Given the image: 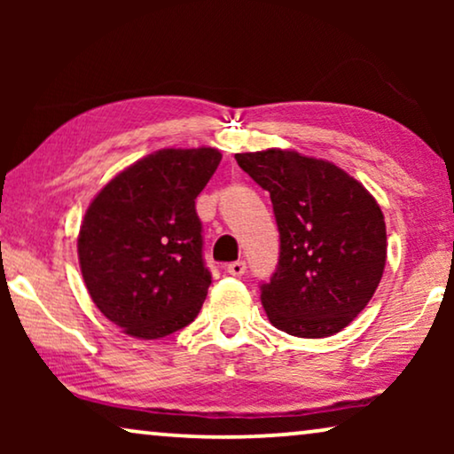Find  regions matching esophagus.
Listing matches in <instances>:
<instances>
[{"mask_svg":"<svg viewBox=\"0 0 454 454\" xmlns=\"http://www.w3.org/2000/svg\"><path fill=\"white\" fill-rule=\"evenodd\" d=\"M225 270L233 277H241L246 272V262H244V260H235V262H229L225 266Z\"/></svg>","mask_w":454,"mask_h":454,"instance_id":"34e87169","label":"esophagus"}]
</instances>
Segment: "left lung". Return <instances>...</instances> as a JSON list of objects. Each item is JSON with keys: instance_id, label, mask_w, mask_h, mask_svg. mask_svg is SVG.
<instances>
[{"instance_id": "left-lung-1", "label": "left lung", "mask_w": 454, "mask_h": 454, "mask_svg": "<svg viewBox=\"0 0 454 454\" xmlns=\"http://www.w3.org/2000/svg\"><path fill=\"white\" fill-rule=\"evenodd\" d=\"M235 160L270 194L278 227V264L260 285L278 331L322 339L343 331L368 306L387 264L382 210L337 165L269 148Z\"/></svg>"}]
</instances>
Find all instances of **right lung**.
Masks as SVG:
<instances>
[{
    "instance_id": "obj_1",
    "label": "right lung",
    "mask_w": 454,
    "mask_h": 454,
    "mask_svg": "<svg viewBox=\"0 0 454 454\" xmlns=\"http://www.w3.org/2000/svg\"><path fill=\"white\" fill-rule=\"evenodd\" d=\"M221 163L215 148H163L111 179L86 210L78 258L105 318L138 339L188 326L213 283L196 198Z\"/></svg>"
}]
</instances>
